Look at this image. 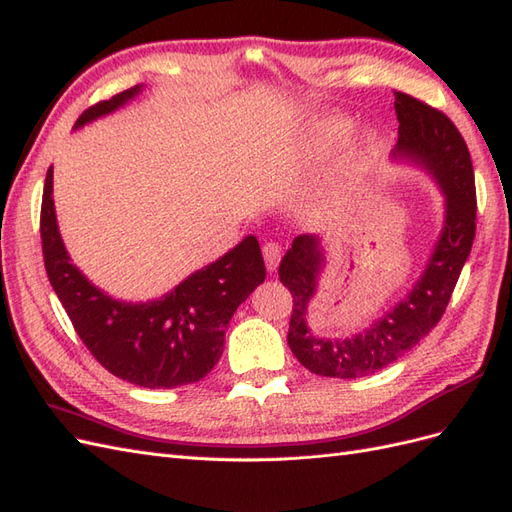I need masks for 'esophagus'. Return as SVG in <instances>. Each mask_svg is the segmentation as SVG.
<instances>
[{
	"label": "esophagus",
	"instance_id": "1",
	"mask_svg": "<svg viewBox=\"0 0 512 512\" xmlns=\"http://www.w3.org/2000/svg\"><path fill=\"white\" fill-rule=\"evenodd\" d=\"M262 256H265V265L269 271H275L277 265H280L282 260V247L277 245L275 241H267L262 245Z\"/></svg>",
	"mask_w": 512,
	"mask_h": 512
}]
</instances>
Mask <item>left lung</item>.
<instances>
[{"label": "left lung", "instance_id": "obj_1", "mask_svg": "<svg viewBox=\"0 0 512 512\" xmlns=\"http://www.w3.org/2000/svg\"><path fill=\"white\" fill-rule=\"evenodd\" d=\"M399 138L393 156L423 166L446 196V218L421 280L404 301L361 333L327 339L309 331L307 305L324 265L316 235L294 237L280 282L292 294L288 346L299 363L324 378H363L395 363L436 327L470 256L476 235V185L463 136L438 108L395 91Z\"/></svg>", "mask_w": 512, "mask_h": 512}]
</instances>
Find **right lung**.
<instances>
[{
    "mask_svg": "<svg viewBox=\"0 0 512 512\" xmlns=\"http://www.w3.org/2000/svg\"><path fill=\"white\" fill-rule=\"evenodd\" d=\"M138 94L141 85L89 106L74 128L117 111ZM40 239L46 275L76 335L104 369L145 389H175L205 378L220 361L232 314L267 275L258 239L250 235L160 299L126 303L108 297L72 265L61 241L53 166L44 179Z\"/></svg>",
    "mask_w": 512,
    "mask_h": 512,
    "instance_id": "1",
    "label": "right lung"
}]
</instances>
